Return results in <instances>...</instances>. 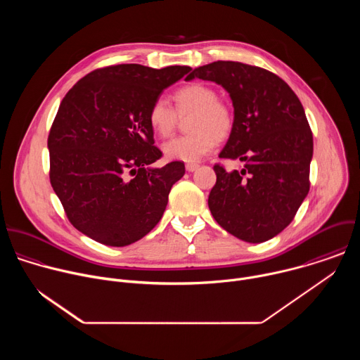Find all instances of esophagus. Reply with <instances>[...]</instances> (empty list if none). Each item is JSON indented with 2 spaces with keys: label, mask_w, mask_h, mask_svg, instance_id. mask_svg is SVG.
Listing matches in <instances>:
<instances>
[{
  "label": "esophagus",
  "mask_w": 360,
  "mask_h": 360,
  "mask_svg": "<svg viewBox=\"0 0 360 360\" xmlns=\"http://www.w3.org/2000/svg\"><path fill=\"white\" fill-rule=\"evenodd\" d=\"M198 168H199L198 164H186V171H188V172H193V171H196Z\"/></svg>",
  "instance_id": "1"
}]
</instances>
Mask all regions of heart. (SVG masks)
<instances>
[{
  "mask_svg": "<svg viewBox=\"0 0 360 360\" xmlns=\"http://www.w3.org/2000/svg\"><path fill=\"white\" fill-rule=\"evenodd\" d=\"M175 110L168 99L160 96L148 110L150 129L161 138H168L176 129L179 117L192 115L188 121L191 134L162 145L164 155L172 161L196 162L214 149L217 139L228 138L233 129L235 115L226 102L218 99V92L205 84H191L174 94Z\"/></svg>",
  "mask_w": 360,
  "mask_h": 360,
  "instance_id": "b5f03b06",
  "label": "heart"
}]
</instances>
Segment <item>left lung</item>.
Returning <instances> with one entry per match:
<instances>
[{
	"label": "left lung",
	"mask_w": 360,
	"mask_h": 360,
	"mask_svg": "<svg viewBox=\"0 0 360 360\" xmlns=\"http://www.w3.org/2000/svg\"><path fill=\"white\" fill-rule=\"evenodd\" d=\"M199 78L231 96L235 124L219 158L245 162L240 171L215 165L208 205L231 235L261 243L282 232L309 192L314 136L290 86L274 72L235 61L195 68Z\"/></svg>",
	"instance_id": "1"
}]
</instances>
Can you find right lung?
Masks as SVG:
<instances>
[{
	"mask_svg": "<svg viewBox=\"0 0 360 360\" xmlns=\"http://www.w3.org/2000/svg\"><path fill=\"white\" fill-rule=\"evenodd\" d=\"M191 70L112 65L85 75L64 96L48 135L49 181L70 222L88 238L127 246L161 221L185 165L150 167L162 152L153 146L148 110Z\"/></svg>",
	"mask_w": 360,
	"mask_h": 360,
	"instance_id": "right-lung-1",
	"label": "right lung"
}]
</instances>
